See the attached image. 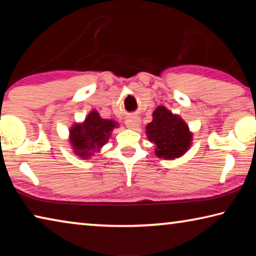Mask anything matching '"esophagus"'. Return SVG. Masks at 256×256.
<instances>
[{
  "label": "esophagus",
  "instance_id": "obj_1",
  "mask_svg": "<svg viewBox=\"0 0 256 256\" xmlns=\"http://www.w3.org/2000/svg\"><path fill=\"white\" fill-rule=\"evenodd\" d=\"M125 124H126V126H128V128L136 130L138 126H140L141 120H140V118H132L128 120L126 123H125Z\"/></svg>",
  "mask_w": 256,
  "mask_h": 256
}]
</instances>
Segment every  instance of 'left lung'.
Returning a JSON list of instances; mask_svg holds the SVG:
<instances>
[{"instance_id":"1","label":"left lung","mask_w":256,"mask_h":256,"mask_svg":"<svg viewBox=\"0 0 256 256\" xmlns=\"http://www.w3.org/2000/svg\"><path fill=\"white\" fill-rule=\"evenodd\" d=\"M149 141L156 144L154 154L159 158L172 160L183 156L192 144V133L180 115L172 114L164 106H158L152 122L146 126Z\"/></svg>"}]
</instances>
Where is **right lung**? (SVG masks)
<instances>
[{
    "instance_id": "right-lung-1",
    "label": "right lung",
    "mask_w": 256,
    "mask_h": 256,
    "mask_svg": "<svg viewBox=\"0 0 256 256\" xmlns=\"http://www.w3.org/2000/svg\"><path fill=\"white\" fill-rule=\"evenodd\" d=\"M118 125L115 120L102 118L97 110L90 112L84 122L74 124L70 130L73 152L82 159H89L107 144Z\"/></svg>"
}]
</instances>
